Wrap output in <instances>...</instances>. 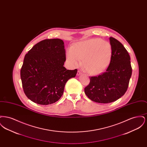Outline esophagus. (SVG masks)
<instances>
[{
  "mask_svg": "<svg viewBox=\"0 0 147 147\" xmlns=\"http://www.w3.org/2000/svg\"><path fill=\"white\" fill-rule=\"evenodd\" d=\"M82 74V73L80 70H78V71H77V76H79V75H80Z\"/></svg>",
  "mask_w": 147,
  "mask_h": 147,
  "instance_id": "34e87169",
  "label": "esophagus"
}]
</instances>
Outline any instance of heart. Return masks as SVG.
Listing matches in <instances>:
<instances>
[{
  "mask_svg": "<svg viewBox=\"0 0 147 147\" xmlns=\"http://www.w3.org/2000/svg\"><path fill=\"white\" fill-rule=\"evenodd\" d=\"M112 56L110 43L100 38L78 42L67 52V58L71 65L78 67L83 59V66L91 75H98L109 67Z\"/></svg>",
  "mask_w": 147,
  "mask_h": 147,
  "instance_id": "b5f03b06",
  "label": "heart"
}]
</instances>
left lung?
<instances>
[{
    "mask_svg": "<svg viewBox=\"0 0 147 147\" xmlns=\"http://www.w3.org/2000/svg\"><path fill=\"white\" fill-rule=\"evenodd\" d=\"M110 42L112 56L109 67L101 74L90 77V83L84 89L86 96L98 103H110L122 97L132 76L131 58L127 51L113 37H110Z\"/></svg>",
    "mask_w": 147,
    "mask_h": 147,
    "instance_id": "8db88e82",
    "label": "left lung"
}]
</instances>
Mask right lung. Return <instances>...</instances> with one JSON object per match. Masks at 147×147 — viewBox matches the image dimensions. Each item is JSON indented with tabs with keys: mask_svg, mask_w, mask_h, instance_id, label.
Masks as SVG:
<instances>
[{
	"mask_svg": "<svg viewBox=\"0 0 147 147\" xmlns=\"http://www.w3.org/2000/svg\"><path fill=\"white\" fill-rule=\"evenodd\" d=\"M63 40H42L25 56L20 70L24 91L32 101L47 105L57 101L63 95L67 82L76 77L77 69L67 70Z\"/></svg>",
	"mask_w": 147,
	"mask_h": 147,
	"instance_id": "1",
	"label": "right lung"
}]
</instances>
